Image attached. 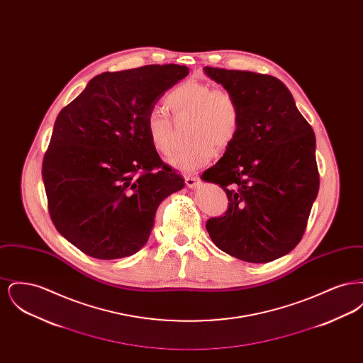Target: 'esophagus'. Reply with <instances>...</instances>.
I'll return each mask as SVG.
<instances>
[{
  "label": "esophagus",
  "instance_id": "34e87169",
  "mask_svg": "<svg viewBox=\"0 0 363 363\" xmlns=\"http://www.w3.org/2000/svg\"><path fill=\"white\" fill-rule=\"evenodd\" d=\"M185 182H186V186L191 189H196L200 185L199 177H194V175H185Z\"/></svg>",
  "mask_w": 363,
  "mask_h": 363
}]
</instances>
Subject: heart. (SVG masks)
<instances>
[{"label":"heart","instance_id":"obj_1","mask_svg":"<svg viewBox=\"0 0 363 363\" xmlns=\"http://www.w3.org/2000/svg\"><path fill=\"white\" fill-rule=\"evenodd\" d=\"M167 104L177 117H191L189 138L193 143L178 150L167 163L184 173L204 167L215 154L223 150L237 136L241 113L234 96L211 84L186 82L167 96ZM148 138L157 152L167 155L174 147L173 121L163 107H152L145 120Z\"/></svg>","mask_w":363,"mask_h":363}]
</instances>
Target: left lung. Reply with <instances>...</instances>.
<instances>
[{"label":"left lung","mask_w":363,"mask_h":363,"mask_svg":"<svg viewBox=\"0 0 363 363\" xmlns=\"http://www.w3.org/2000/svg\"><path fill=\"white\" fill-rule=\"evenodd\" d=\"M240 106L237 136L203 181L220 185L228 199L225 216L207 231L227 255L269 262L301 241L320 188L315 136L279 79L249 70L206 67Z\"/></svg>","instance_id":"obj_1"}]
</instances>
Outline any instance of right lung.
<instances>
[{
  "label": "right lung",
  "mask_w": 363,
  "mask_h": 363,
  "mask_svg": "<svg viewBox=\"0 0 363 363\" xmlns=\"http://www.w3.org/2000/svg\"><path fill=\"white\" fill-rule=\"evenodd\" d=\"M188 74L175 64L104 72L60 111L42 177L57 231L88 256L138 253L160 203L185 186L160 160L145 120Z\"/></svg>",
  "instance_id": "obj_1"
}]
</instances>
